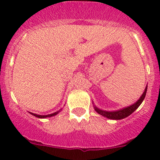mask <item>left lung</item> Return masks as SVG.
<instances>
[{"label":"left lung","mask_w":160,"mask_h":160,"mask_svg":"<svg viewBox=\"0 0 160 160\" xmlns=\"http://www.w3.org/2000/svg\"><path fill=\"white\" fill-rule=\"evenodd\" d=\"M147 87H148V85H146V87L144 89V93L142 94V95L140 96V98H139V100H137L134 104L129 105V106L124 107L123 109H118V110H114V111H107V110H104V109H100V108H98V107H96L94 105L95 110L97 112L98 114H100V115H102V116L104 117H106L108 119H115V120L124 119V118H126V117H128L129 115H130L133 112L135 111V110L139 108V105H141L142 102H143V100H144V98H145V95H146Z\"/></svg>","instance_id":"1"}]
</instances>
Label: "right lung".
<instances>
[{
  "label": "right lung",
  "instance_id": "1",
  "mask_svg": "<svg viewBox=\"0 0 160 160\" xmlns=\"http://www.w3.org/2000/svg\"><path fill=\"white\" fill-rule=\"evenodd\" d=\"M61 109H60V110H58V111L55 112V113H52V114H46V115H41V114H34V113H31V112H30V114H31L32 115H34V116L37 117V118H40V119H46V118H49V117L55 116V115H56V114H57L59 112L61 111Z\"/></svg>",
  "mask_w": 160,
  "mask_h": 160
}]
</instances>
